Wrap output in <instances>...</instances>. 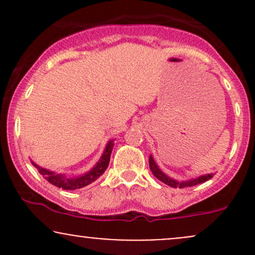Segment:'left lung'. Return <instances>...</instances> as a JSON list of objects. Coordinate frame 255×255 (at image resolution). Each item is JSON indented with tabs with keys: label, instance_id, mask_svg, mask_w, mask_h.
<instances>
[{
	"label": "left lung",
	"instance_id": "obj_1",
	"mask_svg": "<svg viewBox=\"0 0 255 255\" xmlns=\"http://www.w3.org/2000/svg\"><path fill=\"white\" fill-rule=\"evenodd\" d=\"M148 164H150V169L152 171V174L156 176L158 180L162 181L163 183L168 184V186L172 187V188H184V187H192V186H197L199 183H203L209 181L210 178L213 177V174H206V175H201V176H198L195 178H191V180H186V181H177L175 178H171L170 176L164 174L162 170L159 169V166L157 165V163L154 162L153 157L152 154H150V158H148Z\"/></svg>",
	"mask_w": 255,
	"mask_h": 255
}]
</instances>
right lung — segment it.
Here are the masks:
<instances>
[{
  "mask_svg": "<svg viewBox=\"0 0 255 255\" xmlns=\"http://www.w3.org/2000/svg\"><path fill=\"white\" fill-rule=\"evenodd\" d=\"M114 147V139H111L108 141L107 146H105L103 153H102L101 158L96 165L91 169L90 171L85 172L83 175H79V176H68L66 174H57V172L49 170V169L42 168L33 160L31 159V163L33 164L34 168H37V170L39 171L40 175H43V177L45 178L48 182H50L54 186L58 187V188L66 189V191H74V189L83 188V187L89 186L90 183L95 182L99 176L104 174V171L107 170L108 165L110 162V156L111 152H113Z\"/></svg>",
  "mask_w": 255,
  "mask_h": 255,
  "instance_id": "1",
  "label": "right lung"
}]
</instances>
